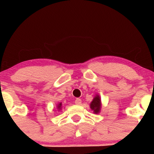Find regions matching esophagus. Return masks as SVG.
I'll return each instance as SVG.
<instances>
[{"label":"esophagus","instance_id":"1","mask_svg":"<svg viewBox=\"0 0 154 154\" xmlns=\"http://www.w3.org/2000/svg\"><path fill=\"white\" fill-rule=\"evenodd\" d=\"M75 103L77 105H80L81 104V103H82V101H81V99L80 98H76L75 99Z\"/></svg>","mask_w":154,"mask_h":154}]
</instances>
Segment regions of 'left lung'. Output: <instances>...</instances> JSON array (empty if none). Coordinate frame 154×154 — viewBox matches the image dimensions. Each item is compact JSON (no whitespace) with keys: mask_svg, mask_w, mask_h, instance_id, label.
<instances>
[{"mask_svg":"<svg viewBox=\"0 0 154 154\" xmlns=\"http://www.w3.org/2000/svg\"><path fill=\"white\" fill-rule=\"evenodd\" d=\"M90 107L92 110H94V113H98L100 109V99L98 95L95 96L93 100L91 101V104H90Z\"/></svg>","mask_w":154,"mask_h":154,"instance_id":"obj_1","label":"left lung"}]
</instances>
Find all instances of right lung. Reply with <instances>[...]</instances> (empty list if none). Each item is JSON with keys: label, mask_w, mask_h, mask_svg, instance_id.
I'll return each mask as SVG.
<instances>
[{"label": "right lung", "mask_w": 154, "mask_h": 154, "mask_svg": "<svg viewBox=\"0 0 154 154\" xmlns=\"http://www.w3.org/2000/svg\"><path fill=\"white\" fill-rule=\"evenodd\" d=\"M61 106H62V103H60V104H58V109H61Z\"/></svg>", "instance_id": "add662e5"}]
</instances>
